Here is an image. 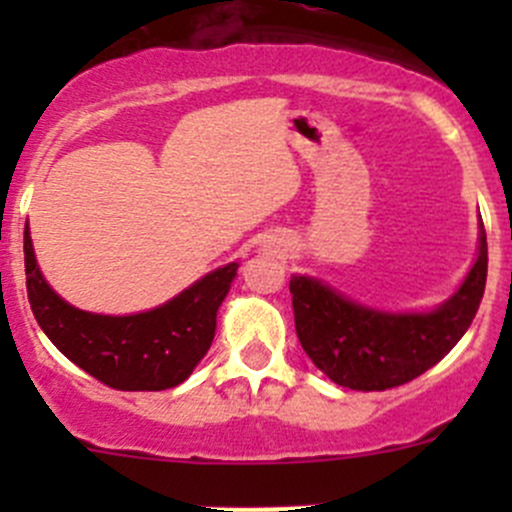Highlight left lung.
<instances>
[{
	"label": "left lung",
	"mask_w": 512,
	"mask_h": 512,
	"mask_svg": "<svg viewBox=\"0 0 512 512\" xmlns=\"http://www.w3.org/2000/svg\"><path fill=\"white\" fill-rule=\"evenodd\" d=\"M488 275V242L451 299L433 312L391 314L361 307L314 277L289 280L294 327L302 349L334 384L386 391L416 379L443 359L471 327Z\"/></svg>",
	"instance_id": "left-lung-1"
}]
</instances>
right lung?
I'll use <instances>...</instances> for the list:
<instances>
[{
  "instance_id": "right-lung-1",
  "label": "right lung",
  "mask_w": 512,
  "mask_h": 512,
  "mask_svg": "<svg viewBox=\"0 0 512 512\" xmlns=\"http://www.w3.org/2000/svg\"><path fill=\"white\" fill-rule=\"evenodd\" d=\"M24 267L32 312L66 359L118 391H163L183 384L215 337V319L237 262L210 272L178 297L151 312L108 317L71 307L36 265L29 227H24Z\"/></svg>"
}]
</instances>
